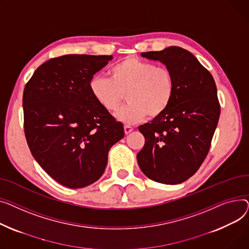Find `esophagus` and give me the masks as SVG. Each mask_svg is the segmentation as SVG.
Masks as SVG:
<instances>
[{"label":"esophagus","instance_id":"esophagus-1","mask_svg":"<svg viewBox=\"0 0 249 249\" xmlns=\"http://www.w3.org/2000/svg\"><path fill=\"white\" fill-rule=\"evenodd\" d=\"M124 134L125 135H128L129 133H131V131H133V127H131V126H129V125H124Z\"/></svg>","mask_w":249,"mask_h":249}]
</instances>
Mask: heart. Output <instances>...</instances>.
I'll return each mask as SVG.
<instances>
[{
  "instance_id": "1",
  "label": "heart",
  "mask_w": 249,
  "mask_h": 249,
  "mask_svg": "<svg viewBox=\"0 0 249 249\" xmlns=\"http://www.w3.org/2000/svg\"><path fill=\"white\" fill-rule=\"evenodd\" d=\"M89 89L97 104L109 112L119 109L126 96L127 106L116 112L119 121L131 124L155 119L166 111L174 96V78L169 68L128 56L110 69V79L94 75Z\"/></svg>"
}]
</instances>
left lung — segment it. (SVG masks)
<instances>
[{"instance_id":"left-lung-1","label":"left lung","mask_w":249,"mask_h":249,"mask_svg":"<svg viewBox=\"0 0 249 249\" xmlns=\"http://www.w3.org/2000/svg\"><path fill=\"white\" fill-rule=\"evenodd\" d=\"M141 55L171 70L175 90L166 111L139 126L144 145L138 164L153 181L180 184L193 176L209 152L220 115L216 84L197 58L181 47Z\"/></svg>"}]
</instances>
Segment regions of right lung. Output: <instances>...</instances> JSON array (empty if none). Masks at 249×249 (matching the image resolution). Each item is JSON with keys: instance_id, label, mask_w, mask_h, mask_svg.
I'll use <instances>...</instances> for the list:
<instances>
[{"instance_id": "1", "label": "right lung", "mask_w": 249, "mask_h": 249, "mask_svg": "<svg viewBox=\"0 0 249 249\" xmlns=\"http://www.w3.org/2000/svg\"><path fill=\"white\" fill-rule=\"evenodd\" d=\"M111 55L68 54L40 65L24 89V131L33 157L51 178L77 189L104 174L123 124L93 98L89 81Z\"/></svg>"}]
</instances>
